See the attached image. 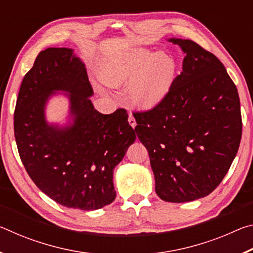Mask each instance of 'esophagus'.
Masks as SVG:
<instances>
[{
    "instance_id": "34e87169",
    "label": "esophagus",
    "mask_w": 253,
    "mask_h": 253,
    "mask_svg": "<svg viewBox=\"0 0 253 253\" xmlns=\"http://www.w3.org/2000/svg\"><path fill=\"white\" fill-rule=\"evenodd\" d=\"M128 123H129V125H130L132 128H135V126H136V121H135L134 116H132V114H129V117H128Z\"/></svg>"
}]
</instances>
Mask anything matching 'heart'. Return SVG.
<instances>
[{"label":"heart","mask_w":253,"mask_h":253,"mask_svg":"<svg viewBox=\"0 0 253 253\" xmlns=\"http://www.w3.org/2000/svg\"><path fill=\"white\" fill-rule=\"evenodd\" d=\"M102 80L110 85H122L132 80L128 97L140 108H152L164 100L176 77V65L169 54L136 49L105 67Z\"/></svg>","instance_id":"b5f03b06"}]
</instances>
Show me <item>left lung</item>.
Wrapping results in <instances>:
<instances>
[{
	"label": "left lung",
	"instance_id": "obj_1",
	"mask_svg": "<svg viewBox=\"0 0 253 253\" xmlns=\"http://www.w3.org/2000/svg\"><path fill=\"white\" fill-rule=\"evenodd\" d=\"M185 53L164 100L136 111L163 201L190 202L213 192L228 173L242 135L239 93L224 66L192 40L169 39Z\"/></svg>",
	"mask_w": 253,
	"mask_h": 253
}]
</instances>
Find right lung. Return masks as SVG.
Returning a JSON list of instances; mask_svg holds the SVG:
<instances>
[{"label":"right lung","instance_id":"add662e5","mask_svg":"<svg viewBox=\"0 0 253 253\" xmlns=\"http://www.w3.org/2000/svg\"><path fill=\"white\" fill-rule=\"evenodd\" d=\"M55 90L70 92L74 123L67 127L45 121V104ZM92 93L74 50L48 48L24 76L14 110L15 142L29 176L57 203L84 211L116 198L114 169L136 139L127 111L100 114L89 99Z\"/></svg>","mask_w":253,"mask_h":253}]
</instances>
